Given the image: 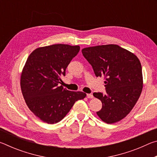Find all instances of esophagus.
Returning <instances> with one entry per match:
<instances>
[{
    "mask_svg": "<svg viewBox=\"0 0 157 157\" xmlns=\"http://www.w3.org/2000/svg\"><path fill=\"white\" fill-rule=\"evenodd\" d=\"M86 97L88 98H94V95H93V94H86Z\"/></svg>",
    "mask_w": 157,
    "mask_h": 157,
    "instance_id": "esophagus-1",
    "label": "esophagus"
}]
</instances>
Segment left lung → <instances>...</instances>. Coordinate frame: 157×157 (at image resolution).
Returning <instances> with one entry per match:
<instances>
[{
    "mask_svg": "<svg viewBox=\"0 0 157 157\" xmlns=\"http://www.w3.org/2000/svg\"><path fill=\"white\" fill-rule=\"evenodd\" d=\"M96 77H105L106 93H94L102 103L98 116L107 123L124 118L136 105L143 89L142 67L131 52L115 44L82 49Z\"/></svg>",
    "mask_w": 157,
    "mask_h": 157,
    "instance_id": "8db88e82",
    "label": "left lung"
}]
</instances>
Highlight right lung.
Returning <instances> with one entry per match:
<instances>
[{"instance_id":"1","label":"right lung","mask_w":157,"mask_h":157,"mask_svg":"<svg viewBox=\"0 0 157 157\" xmlns=\"http://www.w3.org/2000/svg\"><path fill=\"white\" fill-rule=\"evenodd\" d=\"M79 46L55 44L39 48L29 55L21 77L26 104L44 123L55 124L64 118L76 101L86 97L59 85L61 77L79 51Z\"/></svg>"}]
</instances>
